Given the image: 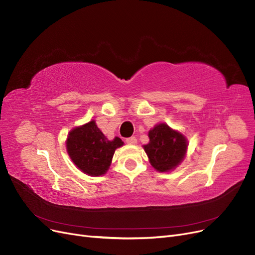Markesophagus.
Returning a JSON list of instances; mask_svg holds the SVG:
<instances>
[{"label":"esophagus","mask_w":255,"mask_h":255,"mask_svg":"<svg viewBox=\"0 0 255 255\" xmlns=\"http://www.w3.org/2000/svg\"><path fill=\"white\" fill-rule=\"evenodd\" d=\"M126 142L130 143V145H135V143L137 142V139L135 136H131V137L126 138Z\"/></svg>","instance_id":"obj_1"}]
</instances>
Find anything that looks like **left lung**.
<instances>
[{"mask_svg": "<svg viewBox=\"0 0 255 255\" xmlns=\"http://www.w3.org/2000/svg\"><path fill=\"white\" fill-rule=\"evenodd\" d=\"M149 138V143L143 146V149L152 167L157 171L173 170L184 158L187 148L185 137L167 124H158L150 130Z\"/></svg>", "mask_w": 255, "mask_h": 255, "instance_id": "8db88e82", "label": "left lung"}]
</instances>
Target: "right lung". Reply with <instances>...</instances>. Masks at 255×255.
<instances>
[{"label":"right lung","instance_id":"obj_1","mask_svg":"<svg viewBox=\"0 0 255 255\" xmlns=\"http://www.w3.org/2000/svg\"><path fill=\"white\" fill-rule=\"evenodd\" d=\"M120 137L108 140L101 130L91 121L73 129L66 140V150L73 162L83 173L100 176L106 173L117 148L123 146Z\"/></svg>","mask_w":255,"mask_h":255}]
</instances>
